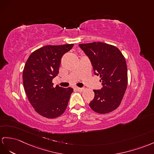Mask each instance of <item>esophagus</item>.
<instances>
[{"mask_svg":"<svg viewBox=\"0 0 154 154\" xmlns=\"http://www.w3.org/2000/svg\"><path fill=\"white\" fill-rule=\"evenodd\" d=\"M76 89L78 91H83L84 90V88H76Z\"/></svg>","mask_w":154,"mask_h":154,"instance_id":"esophagus-1","label":"esophagus"}]
</instances>
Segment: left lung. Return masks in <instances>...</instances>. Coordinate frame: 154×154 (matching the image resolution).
<instances>
[{
	"mask_svg": "<svg viewBox=\"0 0 154 154\" xmlns=\"http://www.w3.org/2000/svg\"><path fill=\"white\" fill-rule=\"evenodd\" d=\"M79 46L88 56L94 74L100 76L103 88L93 90L95 97L89 103L99 114L114 111L120 104L127 87V67L124 56L112 45L103 42L80 44Z\"/></svg>",
	"mask_w": 154,
	"mask_h": 154,
	"instance_id": "1",
	"label": "left lung"
}]
</instances>
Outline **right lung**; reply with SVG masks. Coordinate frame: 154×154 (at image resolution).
Masks as SVG:
<instances>
[{"instance_id":"1","label":"right lung","mask_w":154,"mask_h":154,"mask_svg":"<svg viewBox=\"0 0 154 154\" xmlns=\"http://www.w3.org/2000/svg\"><path fill=\"white\" fill-rule=\"evenodd\" d=\"M74 44L45 46L33 51L23 72L25 91L35 110L44 118L54 119L64 113L73 92L71 88L54 87L63 55Z\"/></svg>"}]
</instances>
